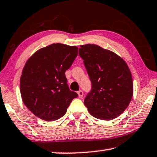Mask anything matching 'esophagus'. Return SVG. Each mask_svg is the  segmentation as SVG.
Here are the masks:
<instances>
[{"label": "esophagus", "mask_w": 157, "mask_h": 157, "mask_svg": "<svg viewBox=\"0 0 157 157\" xmlns=\"http://www.w3.org/2000/svg\"><path fill=\"white\" fill-rule=\"evenodd\" d=\"M77 94H78V96L80 98H82L83 97V92L82 90H79L77 92Z\"/></svg>", "instance_id": "esophagus-1"}]
</instances>
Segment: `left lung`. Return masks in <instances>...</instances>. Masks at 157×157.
<instances>
[{
	"label": "left lung",
	"instance_id": "left-lung-1",
	"mask_svg": "<svg viewBox=\"0 0 157 157\" xmlns=\"http://www.w3.org/2000/svg\"><path fill=\"white\" fill-rule=\"evenodd\" d=\"M79 55L91 81L84 104L96 118L110 121L120 116L133 96L131 71L122 58L95 44L81 45Z\"/></svg>",
	"mask_w": 157,
	"mask_h": 157
}]
</instances>
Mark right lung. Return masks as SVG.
I'll list each match as a JSON object with an SVG mask.
<instances>
[{"label": "right lung", "instance_id": "right-lung-1", "mask_svg": "<svg viewBox=\"0 0 157 157\" xmlns=\"http://www.w3.org/2000/svg\"><path fill=\"white\" fill-rule=\"evenodd\" d=\"M77 52L75 46L53 44L39 49L26 62L20 80L21 95L34 116L47 121L57 120L77 98L69 89L65 76Z\"/></svg>", "mask_w": 157, "mask_h": 157}]
</instances>
